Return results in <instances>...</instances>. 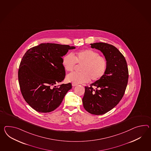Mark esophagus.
<instances>
[{"label":"esophagus","instance_id":"1","mask_svg":"<svg viewBox=\"0 0 151 151\" xmlns=\"http://www.w3.org/2000/svg\"><path fill=\"white\" fill-rule=\"evenodd\" d=\"M77 84H76V83H72V86H77Z\"/></svg>","mask_w":151,"mask_h":151}]
</instances>
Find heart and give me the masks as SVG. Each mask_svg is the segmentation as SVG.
Here are the masks:
<instances>
[{
    "label": "heart",
    "instance_id": "b5f03b06",
    "mask_svg": "<svg viewBox=\"0 0 151 151\" xmlns=\"http://www.w3.org/2000/svg\"><path fill=\"white\" fill-rule=\"evenodd\" d=\"M76 63L81 65L80 73H73L66 76V80L73 83L80 84L88 82L90 79L98 81L106 73V58L90 49H85L63 57L62 64L64 69L71 72L74 70Z\"/></svg>",
    "mask_w": 151,
    "mask_h": 151
}]
</instances>
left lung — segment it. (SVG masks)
<instances>
[{
    "label": "left lung",
    "mask_w": 151,
    "mask_h": 151,
    "mask_svg": "<svg viewBox=\"0 0 151 151\" xmlns=\"http://www.w3.org/2000/svg\"><path fill=\"white\" fill-rule=\"evenodd\" d=\"M91 45L105 56L106 71L100 80L85 87L82 102L89 113L100 115L110 111L121 100L128 84L129 72L124 55L114 46L103 42Z\"/></svg>",
    "instance_id": "obj_1"
}]
</instances>
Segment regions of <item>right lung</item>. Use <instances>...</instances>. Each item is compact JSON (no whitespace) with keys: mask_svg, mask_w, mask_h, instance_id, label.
<instances>
[{"mask_svg":"<svg viewBox=\"0 0 151 151\" xmlns=\"http://www.w3.org/2000/svg\"><path fill=\"white\" fill-rule=\"evenodd\" d=\"M74 46L45 43L29 49L20 63L19 85L23 98L35 110L50 112L60 105L71 83L55 85L63 81L65 71L62 58Z\"/></svg>","mask_w":151,"mask_h":151,"instance_id":"add662e5","label":"right lung"}]
</instances>
